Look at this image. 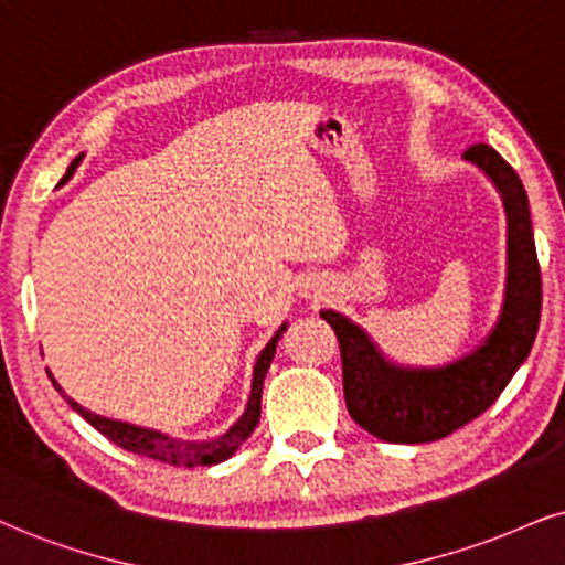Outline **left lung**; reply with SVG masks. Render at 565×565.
Masks as SVG:
<instances>
[{
  "instance_id": "8db88e82",
  "label": "left lung",
  "mask_w": 565,
  "mask_h": 565,
  "mask_svg": "<svg viewBox=\"0 0 565 565\" xmlns=\"http://www.w3.org/2000/svg\"><path fill=\"white\" fill-rule=\"evenodd\" d=\"M463 159L498 188L508 220L503 309L490 335L450 364L406 366L390 361L364 327L345 315L319 311L340 343L348 414L385 443L440 440L477 419L498 401L537 338L542 277L524 183L492 146H471Z\"/></svg>"
}]
</instances>
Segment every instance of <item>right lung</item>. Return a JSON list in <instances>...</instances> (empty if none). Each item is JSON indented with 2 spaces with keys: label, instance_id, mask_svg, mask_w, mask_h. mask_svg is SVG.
I'll list each match as a JSON object with an SVG mask.
<instances>
[{
  "label": "right lung",
  "instance_id": "right-lung-1",
  "mask_svg": "<svg viewBox=\"0 0 565 565\" xmlns=\"http://www.w3.org/2000/svg\"><path fill=\"white\" fill-rule=\"evenodd\" d=\"M81 159H83V154H78L73 159V162H70L65 178L60 180V185H65L67 180L73 178V172L78 170ZM285 330H288V322L280 324V330L271 335L269 343L262 348L259 359H256L254 380H250V395H248L246 411L241 414V419L235 422L233 427L225 431V435L206 437V440H185V437H172V435H167V431H159V429H151V427H138V424L109 419V416H99V414H94V411L83 408L81 403H75L73 398H67L65 390L57 385V380H54L52 374H49V380H52L54 387H57L60 393L65 395L70 408L78 411V414L90 424V427L99 429L104 437H109V440H113L115 445H120V448L130 450V452H138V456L154 458V461H162V463L185 466V469H193V466H214V463L227 461V458L233 456V452L248 440L250 431L256 429V424H259L264 377H267V369L271 364V359H275L277 340L282 338Z\"/></svg>",
  "mask_w": 565,
  "mask_h": 565
}]
</instances>
